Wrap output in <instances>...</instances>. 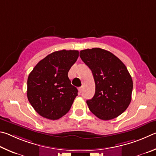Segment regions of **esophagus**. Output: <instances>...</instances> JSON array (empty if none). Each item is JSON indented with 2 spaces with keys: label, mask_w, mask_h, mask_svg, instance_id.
<instances>
[{
  "label": "esophagus",
  "mask_w": 156,
  "mask_h": 156,
  "mask_svg": "<svg viewBox=\"0 0 156 156\" xmlns=\"http://www.w3.org/2000/svg\"><path fill=\"white\" fill-rule=\"evenodd\" d=\"M78 90H79V92H80V93H81V92H82V90H83V87L82 86L80 87V88H78Z\"/></svg>",
  "instance_id": "1"
}]
</instances>
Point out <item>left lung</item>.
I'll return each mask as SVG.
<instances>
[{
  "instance_id": "1",
  "label": "left lung",
  "mask_w": 156,
  "mask_h": 156,
  "mask_svg": "<svg viewBox=\"0 0 156 156\" xmlns=\"http://www.w3.org/2000/svg\"><path fill=\"white\" fill-rule=\"evenodd\" d=\"M80 56L92 70L95 82L94 97L86 101L90 110L104 121L121 115L132 100L133 81L127 67L114 54L100 48L81 51Z\"/></svg>"
}]
</instances>
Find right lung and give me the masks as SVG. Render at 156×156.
Returning a JSON list of instances; mask_svg holds the SVG:
<instances>
[{"mask_svg": "<svg viewBox=\"0 0 156 156\" xmlns=\"http://www.w3.org/2000/svg\"><path fill=\"white\" fill-rule=\"evenodd\" d=\"M79 57V51L62 50L48 55L37 63L27 80V98L44 118L57 120L64 116L77 96L68 73Z\"/></svg>", "mask_w": 156, "mask_h": 156, "instance_id": "right-lung-1", "label": "right lung"}]
</instances>
